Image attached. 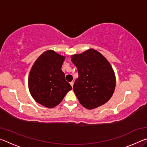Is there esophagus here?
<instances>
[{
	"label": "esophagus",
	"instance_id": "1",
	"mask_svg": "<svg viewBox=\"0 0 147 147\" xmlns=\"http://www.w3.org/2000/svg\"><path fill=\"white\" fill-rule=\"evenodd\" d=\"M70 84H71V86H72V88H73V85H74V82H70Z\"/></svg>",
	"mask_w": 147,
	"mask_h": 147
}]
</instances>
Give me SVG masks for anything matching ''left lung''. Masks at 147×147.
Returning <instances> with one entry per match:
<instances>
[{
  "instance_id": "8db88e82",
  "label": "left lung",
  "mask_w": 147,
  "mask_h": 147,
  "mask_svg": "<svg viewBox=\"0 0 147 147\" xmlns=\"http://www.w3.org/2000/svg\"><path fill=\"white\" fill-rule=\"evenodd\" d=\"M71 58L78 71L73 90L82 106L93 109L106 103L116 85L115 74L108 59L93 49Z\"/></svg>"
}]
</instances>
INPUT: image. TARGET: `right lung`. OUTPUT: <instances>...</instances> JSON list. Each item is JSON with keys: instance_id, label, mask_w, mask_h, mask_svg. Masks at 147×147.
Instances as JSON below:
<instances>
[{"instance_id": "right-lung-1", "label": "right lung", "mask_w": 147, "mask_h": 147, "mask_svg": "<svg viewBox=\"0 0 147 147\" xmlns=\"http://www.w3.org/2000/svg\"><path fill=\"white\" fill-rule=\"evenodd\" d=\"M65 59V56L48 50L38 57L30 71V93L37 102L48 108L58 106L72 89L61 70Z\"/></svg>"}]
</instances>
